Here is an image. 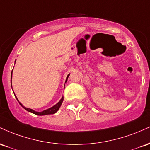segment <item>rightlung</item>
Returning a JSON list of instances; mask_svg holds the SVG:
<instances>
[{"label":"right lung","mask_w":150,"mask_h":150,"mask_svg":"<svg viewBox=\"0 0 150 150\" xmlns=\"http://www.w3.org/2000/svg\"><path fill=\"white\" fill-rule=\"evenodd\" d=\"M12 74H13V71H12V73H11V87H12ZM69 75H70V74H68V76H67V77H66V80H65V83H66V82H67V80H68V77H69ZM64 88H65V87H64ZM14 94H15V93H14ZM15 97H16L17 100H18V101H19L18 99V98H17L16 96H15ZM63 97H62V98L61 99V100L58 101L57 104H55L54 106H52V107L48 108V109L44 110V111H41V112H38V111H34V110L32 109V108H26L25 106H24L23 105H22V104H21V103L20 102V101H19V104L21 105L22 107L25 108V110H27V111H29V112L34 113V114L37 115V116H44V115L53 114V113H56V112H57V111H58V109H59L60 107H61L62 103H63Z\"/></svg>","instance_id":"right-lung-1"}]
</instances>
